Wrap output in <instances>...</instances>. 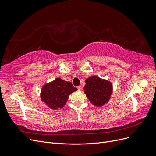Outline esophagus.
<instances>
[{
	"instance_id": "obj_1",
	"label": "esophagus",
	"mask_w": 156,
	"mask_h": 156,
	"mask_svg": "<svg viewBox=\"0 0 156 156\" xmlns=\"http://www.w3.org/2000/svg\"><path fill=\"white\" fill-rule=\"evenodd\" d=\"M77 89L79 90H82L83 87L81 86H79V87H77Z\"/></svg>"
}]
</instances>
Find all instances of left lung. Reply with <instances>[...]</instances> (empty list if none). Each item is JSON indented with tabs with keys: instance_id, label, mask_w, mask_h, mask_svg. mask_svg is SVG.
I'll use <instances>...</instances> for the list:
<instances>
[{
	"instance_id": "obj_1",
	"label": "left lung",
	"mask_w": 156,
	"mask_h": 156,
	"mask_svg": "<svg viewBox=\"0 0 156 156\" xmlns=\"http://www.w3.org/2000/svg\"><path fill=\"white\" fill-rule=\"evenodd\" d=\"M85 83L84 93L92 105L102 107L109 101L113 90L111 81L93 75L87 78Z\"/></svg>"
}]
</instances>
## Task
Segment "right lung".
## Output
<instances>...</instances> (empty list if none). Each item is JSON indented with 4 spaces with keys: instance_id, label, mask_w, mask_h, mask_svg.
<instances>
[{
    "instance_id": "add662e5",
    "label": "right lung",
    "mask_w": 156,
    "mask_h": 156,
    "mask_svg": "<svg viewBox=\"0 0 156 156\" xmlns=\"http://www.w3.org/2000/svg\"><path fill=\"white\" fill-rule=\"evenodd\" d=\"M77 90L72 83L58 77L42 87L41 100L51 109L56 110L64 107L69 96Z\"/></svg>"
}]
</instances>
